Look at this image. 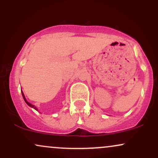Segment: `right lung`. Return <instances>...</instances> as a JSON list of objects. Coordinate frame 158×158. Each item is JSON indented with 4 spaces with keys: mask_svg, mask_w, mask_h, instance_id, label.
Returning a JSON list of instances; mask_svg holds the SVG:
<instances>
[{
    "mask_svg": "<svg viewBox=\"0 0 158 158\" xmlns=\"http://www.w3.org/2000/svg\"><path fill=\"white\" fill-rule=\"evenodd\" d=\"M21 94H22L23 98V99H24L25 102H26V103H27V105H28V106H29L32 107V108H34V109H35V110H37L38 109H37V108H36V107H35V106H33V105L30 104V102H27V99H26V98H25V97H24V94H23V91H22V92H21Z\"/></svg>",
    "mask_w": 158,
    "mask_h": 158,
    "instance_id": "add662e5",
    "label": "right lung"
}]
</instances>
